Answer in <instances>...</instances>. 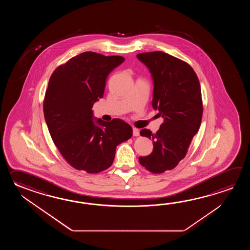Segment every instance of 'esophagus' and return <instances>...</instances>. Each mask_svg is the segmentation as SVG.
I'll use <instances>...</instances> for the list:
<instances>
[{
    "mask_svg": "<svg viewBox=\"0 0 250 250\" xmlns=\"http://www.w3.org/2000/svg\"><path fill=\"white\" fill-rule=\"evenodd\" d=\"M133 136L134 137H138L139 136V130L136 127H133Z\"/></svg>",
    "mask_w": 250,
    "mask_h": 250,
    "instance_id": "34e87169",
    "label": "esophagus"
}]
</instances>
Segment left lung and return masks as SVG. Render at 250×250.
<instances>
[{
  "label": "left lung",
  "instance_id": "1",
  "mask_svg": "<svg viewBox=\"0 0 250 250\" xmlns=\"http://www.w3.org/2000/svg\"><path fill=\"white\" fill-rule=\"evenodd\" d=\"M152 75V105L164 118L159 130L143 128L140 135L153 140V152L139 157L140 165L153 173L175 168L186 155L203 115L201 87L189 64L164 52L138 53Z\"/></svg>",
  "mask_w": 250,
  "mask_h": 250
}]
</instances>
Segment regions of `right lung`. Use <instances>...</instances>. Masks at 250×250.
<instances>
[{"label": "right lung", "mask_w": 250, "mask_h": 250, "mask_svg": "<svg viewBox=\"0 0 250 250\" xmlns=\"http://www.w3.org/2000/svg\"><path fill=\"white\" fill-rule=\"evenodd\" d=\"M124 61L85 52L59 66L50 78L43 100L45 123L60 153L77 170H106L118 145L132 136V127L123 120H94L92 111L104 96L107 76Z\"/></svg>", "instance_id": "right-lung-1"}]
</instances>
